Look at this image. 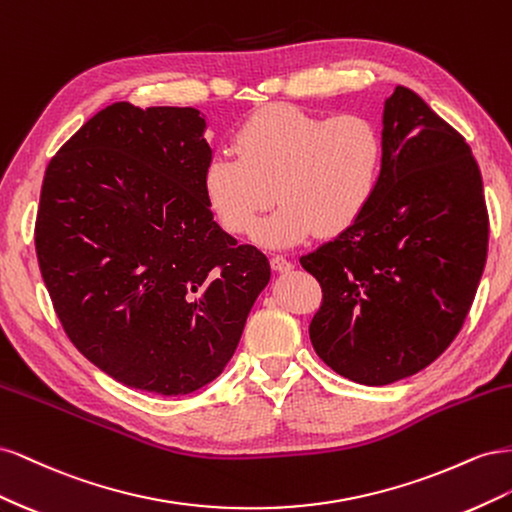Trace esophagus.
Here are the masks:
<instances>
[{
    "instance_id": "34e87169",
    "label": "esophagus",
    "mask_w": 512,
    "mask_h": 512,
    "mask_svg": "<svg viewBox=\"0 0 512 512\" xmlns=\"http://www.w3.org/2000/svg\"><path fill=\"white\" fill-rule=\"evenodd\" d=\"M292 262L290 260H286L284 256H271V269L273 271H277V273H288V271H292Z\"/></svg>"
}]
</instances>
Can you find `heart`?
<instances>
[{
  "mask_svg": "<svg viewBox=\"0 0 512 512\" xmlns=\"http://www.w3.org/2000/svg\"><path fill=\"white\" fill-rule=\"evenodd\" d=\"M232 150L205 166L207 203L232 235H250L280 199L256 231V241L273 250L359 222L374 203L384 162L382 132L369 117H324L294 104L258 108L232 136Z\"/></svg>",
  "mask_w": 512,
  "mask_h": 512,
  "instance_id": "heart-1",
  "label": "heart"
}]
</instances>
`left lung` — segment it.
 <instances>
[{
  "instance_id": "left-lung-1",
  "label": "left lung",
  "mask_w": 512,
  "mask_h": 512,
  "mask_svg": "<svg viewBox=\"0 0 512 512\" xmlns=\"http://www.w3.org/2000/svg\"><path fill=\"white\" fill-rule=\"evenodd\" d=\"M384 162L363 218L301 256L322 286L309 324L339 376L384 386L425 369L466 320L487 260L489 218L463 136L412 89L382 113Z\"/></svg>"
}]
</instances>
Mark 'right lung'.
Here are the masks:
<instances>
[{"label":"right lung","instance_id":"obj_1","mask_svg":"<svg viewBox=\"0 0 512 512\" xmlns=\"http://www.w3.org/2000/svg\"><path fill=\"white\" fill-rule=\"evenodd\" d=\"M192 106L115 102L46 166L36 254L87 361L164 397L218 378L271 277L267 256L213 222V151Z\"/></svg>","mask_w":512,"mask_h":512}]
</instances>
